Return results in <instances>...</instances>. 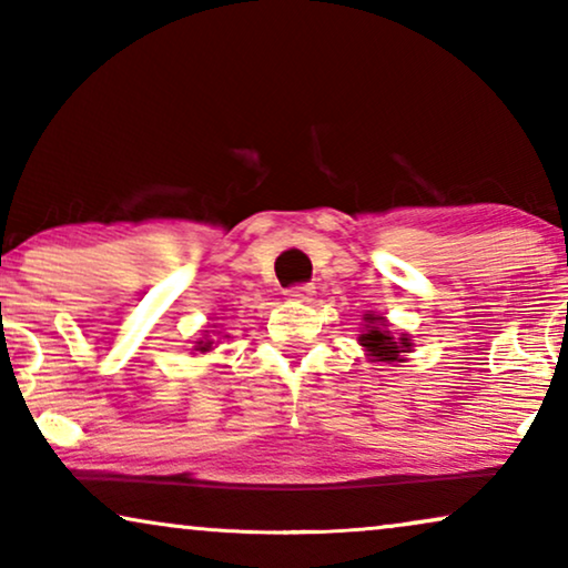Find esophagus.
Masks as SVG:
<instances>
[{"instance_id": "34e87169", "label": "esophagus", "mask_w": 568, "mask_h": 568, "mask_svg": "<svg viewBox=\"0 0 568 568\" xmlns=\"http://www.w3.org/2000/svg\"><path fill=\"white\" fill-rule=\"evenodd\" d=\"M313 294H315L313 284H297V286H290V290H286V297L294 302H310L313 300Z\"/></svg>"}]
</instances>
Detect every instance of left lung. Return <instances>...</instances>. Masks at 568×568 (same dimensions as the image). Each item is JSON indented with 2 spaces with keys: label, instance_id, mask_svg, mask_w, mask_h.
I'll return each mask as SVG.
<instances>
[{
  "label": "left lung",
  "instance_id": "8db88e82",
  "mask_svg": "<svg viewBox=\"0 0 568 568\" xmlns=\"http://www.w3.org/2000/svg\"><path fill=\"white\" fill-rule=\"evenodd\" d=\"M359 344L364 346V352L372 359L377 362H403V354H408L414 344H410L408 333H400V336H393L387 331V321L383 315L367 313L364 315V331L359 336Z\"/></svg>",
  "mask_w": 568,
  "mask_h": 568
}]
</instances>
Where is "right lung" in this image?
Returning a JSON list of instances; mask_svg holds the SVG:
<instances>
[{
	"label": "right lung",
	"mask_w": 568,
	"mask_h": 568,
	"mask_svg": "<svg viewBox=\"0 0 568 568\" xmlns=\"http://www.w3.org/2000/svg\"><path fill=\"white\" fill-rule=\"evenodd\" d=\"M212 344H214L212 338H206V341H196V348H193V352H199V354H206L209 348H212Z\"/></svg>",
	"instance_id": "add662e5"
}]
</instances>
